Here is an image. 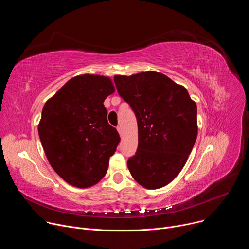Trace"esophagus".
Here are the masks:
<instances>
[{"mask_svg": "<svg viewBox=\"0 0 249 249\" xmlns=\"http://www.w3.org/2000/svg\"><path fill=\"white\" fill-rule=\"evenodd\" d=\"M117 131H118L119 135L122 137V136H123V131H122V128H121L120 126H118V127H117Z\"/></svg>", "mask_w": 249, "mask_h": 249, "instance_id": "1", "label": "esophagus"}]
</instances>
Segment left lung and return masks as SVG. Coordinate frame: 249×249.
<instances>
[{
    "label": "left lung",
    "mask_w": 249,
    "mask_h": 249,
    "mask_svg": "<svg viewBox=\"0 0 249 249\" xmlns=\"http://www.w3.org/2000/svg\"><path fill=\"white\" fill-rule=\"evenodd\" d=\"M119 95L138 123V150L127 161L133 178L159 189L179 174L198 133L197 105L187 89L158 72L114 76Z\"/></svg>",
    "instance_id": "obj_1"
}]
</instances>
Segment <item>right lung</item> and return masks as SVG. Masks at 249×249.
I'll use <instances>...</instances> for the list:
<instances>
[{"mask_svg": "<svg viewBox=\"0 0 249 249\" xmlns=\"http://www.w3.org/2000/svg\"><path fill=\"white\" fill-rule=\"evenodd\" d=\"M114 91L108 77L86 74L69 80L44 104L38 124L44 153L56 173L75 187L99 182L119 144L103 105Z\"/></svg>", "mask_w": 249, "mask_h": 249, "instance_id": "obj_1", "label": "right lung"}]
</instances>
